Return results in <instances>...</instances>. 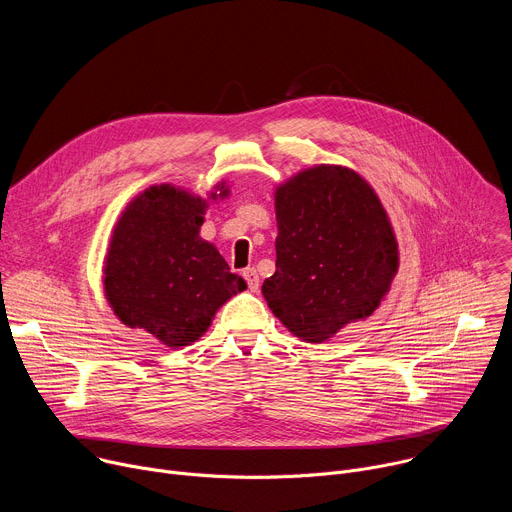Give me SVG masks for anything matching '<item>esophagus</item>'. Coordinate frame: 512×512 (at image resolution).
<instances>
[{"mask_svg": "<svg viewBox=\"0 0 512 512\" xmlns=\"http://www.w3.org/2000/svg\"><path fill=\"white\" fill-rule=\"evenodd\" d=\"M243 277L247 279V285L251 291H259V275H257V269L255 267H247L243 271Z\"/></svg>", "mask_w": 512, "mask_h": 512, "instance_id": "34e87169", "label": "esophagus"}]
</instances>
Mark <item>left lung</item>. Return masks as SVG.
<instances>
[{
	"label": "left lung",
	"instance_id": "left-lung-1",
	"mask_svg": "<svg viewBox=\"0 0 512 512\" xmlns=\"http://www.w3.org/2000/svg\"><path fill=\"white\" fill-rule=\"evenodd\" d=\"M275 273L263 298L304 342L369 318L389 294L399 245L377 192L344 166H314L275 188Z\"/></svg>",
	"mask_w": 512,
	"mask_h": 512
}]
</instances>
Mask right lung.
I'll return each instance as SVG.
<instances>
[{
    "mask_svg": "<svg viewBox=\"0 0 512 512\" xmlns=\"http://www.w3.org/2000/svg\"><path fill=\"white\" fill-rule=\"evenodd\" d=\"M210 198H225V182ZM208 202L172 184L150 186L121 212L103 267L105 298L129 328H143L170 348L196 342L216 310L239 291L216 247L200 237Z\"/></svg>",
    "mask_w": 512,
    "mask_h": 512,
    "instance_id": "add662e5",
    "label": "right lung"
}]
</instances>
